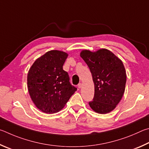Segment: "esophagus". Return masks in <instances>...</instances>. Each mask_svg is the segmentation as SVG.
Returning <instances> with one entry per match:
<instances>
[{"label":"esophagus","instance_id":"34e87169","mask_svg":"<svg viewBox=\"0 0 149 149\" xmlns=\"http://www.w3.org/2000/svg\"><path fill=\"white\" fill-rule=\"evenodd\" d=\"M82 86V83H79V84H78V88H81Z\"/></svg>","mask_w":149,"mask_h":149}]
</instances>
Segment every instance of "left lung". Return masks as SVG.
<instances>
[{"label": "left lung", "instance_id": "left-lung-1", "mask_svg": "<svg viewBox=\"0 0 149 149\" xmlns=\"http://www.w3.org/2000/svg\"><path fill=\"white\" fill-rule=\"evenodd\" d=\"M80 57L86 63L94 83V97L89 102L95 113L107 114L113 111L125 91L126 73L122 60L107 49L95 52L82 50Z\"/></svg>", "mask_w": 149, "mask_h": 149}]
</instances>
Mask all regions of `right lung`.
<instances>
[{
  "label": "right lung",
  "instance_id": "obj_1",
  "mask_svg": "<svg viewBox=\"0 0 149 149\" xmlns=\"http://www.w3.org/2000/svg\"><path fill=\"white\" fill-rule=\"evenodd\" d=\"M68 54L50 50L38 57L27 74L29 93L39 110L53 114L64 107L77 88L69 82L68 73L63 69Z\"/></svg>",
  "mask_w": 149,
  "mask_h": 149
}]
</instances>
